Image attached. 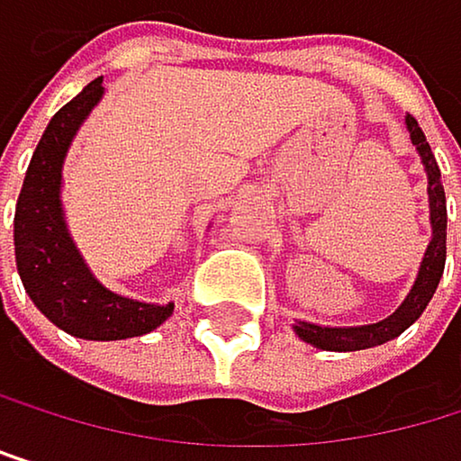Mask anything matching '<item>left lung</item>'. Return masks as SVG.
<instances>
[{
	"instance_id": "8db88e82",
	"label": "left lung",
	"mask_w": 461,
	"mask_h": 461,
	"mask_svg": "<svg viewBox=\"0 0 461 461\" xmlns=\"http://www.w3.org/2000/svg\"><path fill=\"white\" fill-rule=\"evenodd\" d=\"M406 130H410L412 146L418 149L423 168L429 174V218H431V243L423 254L418 279L410 290V295L403 298V304L384 321L367 323V326H318V323H304L298 321L293 329L304 343L323 348V351H362L374 348L387 340H395L401 331L410 329L423 310L429 307V301L439 285V276L446 271V226H448V210H446V190L439 182V166L431 154V146L418 127V121L412 115H406Z\"/></svg>"
}]
</instances>
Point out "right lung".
I'll use <instances>...</instances> for the list:
<instances>
[{"instance_id": "add662e5", "label": "right lung", "mask_w": 461, "mask_h": 461, "mask_svg": "<svg viewBox=\"0 0 461 461\" xmlns=\"http://www.w3.org/2000/svg\"><path fill=\"white\" fill-rule=\"evenodd\" d=\"M102 94L99 77L49 121L15 204L13 240L24 290L51 323L82 340H127L171 318L174 304H146L107 290L74 246L60 204L66 151Z\"/></svg>"}]
</instances>
